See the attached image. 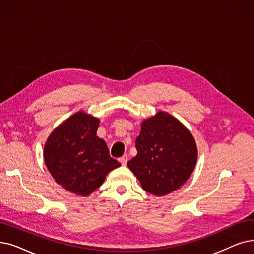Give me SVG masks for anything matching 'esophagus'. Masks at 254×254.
<instances>
[{
	"mask_svg": "<svg viewBox=\"0 0 254 254\" xmlns=\"http://www.w3.org/2000/svg\"><path fill=\"white\" fill-rule=\"evenodd\" d=\"M119 162L121 163V165H123V166H126L127 163V154H125V156L121 157L119 159Z\"/></svg>",
	"mask_w": 254,
	"mask_h": 254,
	"instance_id": "esophagus-1",
	"label": "esophagus"
}]
</instances>
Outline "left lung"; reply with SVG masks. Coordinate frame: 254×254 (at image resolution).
Masks as SVG:
<instances>
[{"instance_id": "left-lung-1", "label": "left lung", "mask_w": 254, "mask_h": 254, "mask_svg": "<svg viewBox=\"0 0 254 254\" xmlns=\"http://www.w3.org/2000/svg\"><path fill=\"white\" fill-rule=\"evenodd\" d=\"M136 149L137 156L127 166L142 188L154 196L181 188L191 176L198 157L191 131L164 111L142 121Z\"/></svg>"}]
</instances>
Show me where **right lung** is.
<instances>
[{"mask_svg": "<svg viewBox=\"0 0 254 254\" xmlns=\"http://www.w3.org/2000/svg\"><path fill=\"white\" fill-rule=\"evenodd\" d=\"M98 126V118L85 111L76 112L52 131L43 148L53 179L75 195H90L110 171L120 166L110 157L106 142L96 136Z\"/></svg>", "mask_w": 254, "mask_h": 254, "instance_id": "add662e5", "label": "right lung"}]
</instances>
